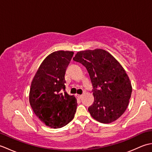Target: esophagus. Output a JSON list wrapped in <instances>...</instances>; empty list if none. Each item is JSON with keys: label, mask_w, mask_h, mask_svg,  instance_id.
<instances>
[{"label": "esophagus", "mask_w": 152, "mask_h": 152, "mask_svg": "<svg viewBox=\"0 0 152 152\" xmlns=\"http://www.w3.org/2000/svg\"><path fill=\"white\" fill-rule=\"evenodd\" d=\"M77 96H78L79 99H81L82 97V95H77Z\"/></svg>", "instance_id": "obj_1"}]
</instances>
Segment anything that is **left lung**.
I'll list each match as a JSON object with an SVG mask.
<instances>
[{"mask_svg": "<svg viewBox=\"0 0 152 152\" xmlns=\"http://www.w3.org/2000/svg\"><path fill=\"white\" fill-rule=\"evenodd\" d=\"M73 60L86 68L91 79L94 102L88 108L90 114L103 124L118 119L127 109L132 93L124 68L102 49L78 51Z\"/></svg>", "mask_w": 152, "mask_h": 152, "instance_id": "1", "label": "left lung"}]
</instances>
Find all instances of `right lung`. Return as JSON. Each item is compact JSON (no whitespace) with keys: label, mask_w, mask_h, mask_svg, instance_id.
<instances>
[{"label":"right lung","mask_w":152,"mask_h":152,"mask_svg":"<svg viewBox=\"0 0 152 152\" xmlns=\"http://www.w3.org/2000/svg\"><path fill=\"white\" fill-rule=\"evenodd\" d=\"M73 54L69 51L50 54L41 63L31 83V108L41 121L51 128L67 125L76 110V99L66 92L64 85L66 70Z\"/></svg>","instance_id":"add662e5"}]
</instances>
